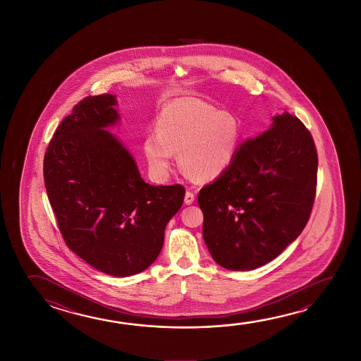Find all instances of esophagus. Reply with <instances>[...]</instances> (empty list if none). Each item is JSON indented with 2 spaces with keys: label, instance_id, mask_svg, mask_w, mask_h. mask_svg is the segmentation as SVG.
<instances>
[{
  "label": "esophagus",
  "instance_id": "1",
  "mask_svg": "<svg viewBox=\"0 0 361 361\" xmlns=\"http://www.w3.org/2000/svg\"><path fill=\"white\" fill-rule=\"evenodd\" d=\"M194 200H195V195H194L191 191H186L185 199H183L185 204H186V205H191V204L194 202Z\"/></svg>",
  "mask_w": 361,
  "mask_h": 361
}]
</instances>
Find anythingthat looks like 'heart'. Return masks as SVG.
Wrapping results in <instances>:
<instances>
[{"label": "heart", "instance_id": "1", "mask_svg": "<svg viewBox=\"0 0 361 361\" xmlns=\"http://www.w3.org/2000/svg\"><path fill=\"white\" fill-rule=\"evenodd\" d=\"M156 132L143 141V154L156 178L167 176L173 152L185 175L212 181L231 165L240 138V124L229 112L196 98L169 103L156 121Z\"/></svg>", "mask_w": 361, "mask_h": 361}]
</instances>
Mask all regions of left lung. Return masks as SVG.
I'll use <instances>...</instances> for the list:
<instances>
[{
	"mask_svg": "<svg viewBox=\"0 0 361 361\" xmlns=\"http://www.w3.org/2000/svg\"><path fill=\"white\" fill-rule=\"evenodd\" d=\"M272 119L269 130L243 142L231 165L197 196L207 249L231 271L277 258L312 210L319 164L312 136L288 112Z\"/></svg>",
	"mask_w": 361,
	"mask_h": 361,
	"instance_id": "left-lung-1",
	"label": "left lung"
}]
</instances>
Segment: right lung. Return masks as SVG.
<instances>
[{"instance_id": "obj_1", "label": "right lung", "mask_w": 361, "mask_h": 361, "mask_svg": "<svg viewBox=\"0 0 361 361\" xmlns=\"http://www.w3.org/2000/svg\"><path fill=\"white\" fill-rule=\"evenodd\" d=\"M116 97H87L61 121L44 157V183L66 245L114 277L142 272L164 245L183 205V185L145 183L136 161L106 127L119 121Z\"/></svg>"}]
</instances>
